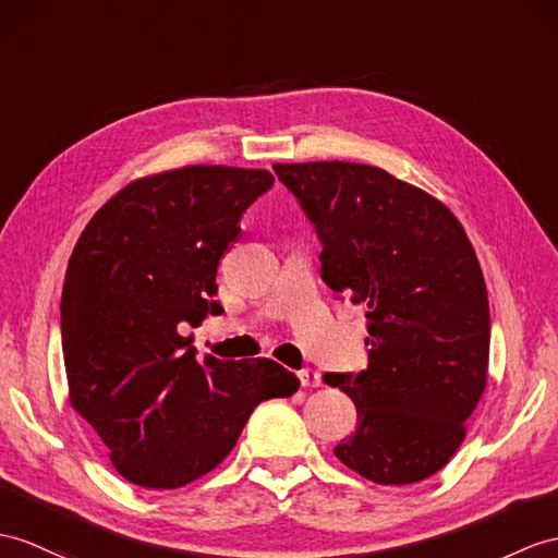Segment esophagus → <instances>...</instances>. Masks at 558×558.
Here are the masks:
<instances>
[{
	"instance_id": "obj_1",
	"label": "esophagus",
	"mask_w": 558,
	"mask_h": 558,
	"mask_svg": "<svg viewBox=\"0 0 558 558\" xmlns=\"http://www.w3.org/2000/svg\"><path fill=\"white\" fill-rule=\"evenodd\" d=\"M298 376H301V384H303L305 388H317V386L322 384V376H319V372L310 369V366H305V369L298 372Z\"/></svg>"
}]
</instances>
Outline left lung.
<instances>
[{"instance_id": "8db88e82", "label": "left lung", "mask_w": 558, "mask_h": 558, "mask_svg": "<svg viewBox=\"0 0 558 558\" xmlns=\"http://www.w3.org/2000/svg\"><path fill=\"white\" fill-rule=\"evenodd\" d=\"M322 243V279L369 307V366L324 374L357 410L333 447L378 485L438 473L464 440L487 381L490 305L483 271L440 201L360 162H277Z\"/></svg>"}]
</instances>
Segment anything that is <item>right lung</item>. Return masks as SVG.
I'll return each instance as SVG.
<instances>
[{
    "label": "right lung",
    "mask_w": 558,
    "mask_h": 558,
    "mask_svg": "<svg viewBox=\"0 0 558 558\" xmlns=\"http://www.w3.org/2000/svg\"><path fill=\"white\" fill-rule=\"evenodd\" d=\"M267 170L189 166L128 184L92 217L68 260L61 345L71 404L116 471L172 490L232 452L257 404L301 386L281 364L196 360L186 326L222 315L217 265Z\"/></svg>",
    "instance_id": "1"
}]
</instances>
